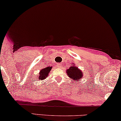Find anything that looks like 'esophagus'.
Masks as SVG:
<instances>
[{"label": "esophagus", "instance_id": "obj_1", "mask_svg": "<svg viewBox=\"0 0 121 121\" xmlns=\"http://www.w3.org/2000/svg\"><path fill=\"white\" fill-rule=\"evenodd\" d=\"M56 67L57 68H60L61 67V64H57V65H56Z\"/></svg>", "mask_w": 121, "mask_h": 121}]
</instances>
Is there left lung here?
I'll list each match as a JSON object with an SVG mask.
<instances>
[{"mask_svg":"<svg viewBox=\"0 0 121 121\" xmlns=\"http://www.w3.org/2000/svg\"><path fill=\"white\" fill-rule=\"evenodd\" d=\"M69 68L66 70L67 74L68 77L72 79L71 81H81V78H83V73L82 72L81 69L78 68L75 64H72Z\"/></svg>","mask_w":121,"mask_h":121,"instance_id":"8db88e82","label":"left lung"}]
</instances>
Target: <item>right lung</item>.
<instances>
[{"mask_svg":"<svg viewBox=\"0 0 121 121\" xmlns=\"http://www.w3.org/2000/svg\"><path fill=\"white\" fill-rule=\"evenodd\" d=\"M52 67H47L40 70L39 74L37 75V78L39 80H44L48 76L49 72L51 70Z\"/></svg>","mask_w":121,"mask_h":121,"instance_id":"right-lung-1","label":"right lung"}]
</instances>
